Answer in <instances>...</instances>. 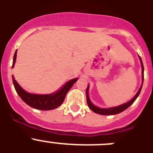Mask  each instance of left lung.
Returning <instances> with one entry per match:
<instances>
[{"instance_id": "8db88e82", "label": "left lung", "mask_w": 153, "mask_h": 153, "mask_svg": "<svg viewBox=\"0 0 153 153\" xmlns=\"http://www.w3.org/2000/svg\"><path fill=\"white\" fill-rule=\"evenodd\" d=\"M140 61H141V64H142V76H143V79H144V75H143V72H144V67H143V61H142L141 57L140 56ZM143 83H142L141 86H140V90L139 91L137 92V93L136 94L133 98L130 101H129L126 103H124L121 106H116V107H113V108H109V109H101V108H99L93 105V103L91 102V101L90 100V99H89V96H88V89L89 86H87V88H86V101H87V104H88V106L90 107V109H91L92 111H93L94 113H98V114L100 115H115V114H118V113H121V112L124 111L125 109H126L127 108L129 107V106H131L133 102L136 100V98L138 97V96L140 95V91H141L142 86H143Z\"/></svg>"}]
</instances>
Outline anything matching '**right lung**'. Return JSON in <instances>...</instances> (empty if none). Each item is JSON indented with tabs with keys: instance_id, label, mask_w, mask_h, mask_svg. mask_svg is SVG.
Here are the masks:
<instances>
[{
	"instance_id": "right-lung-1",
	"label": "right lung",
	"mask_w": 153,
	"mask_h": 153,
	"mask_svg": "<svg viewBox=\"0 0 153 153\" xmlns=\"http://www.w3.org/2000/svg\"><path fill=\"white\" fill-rule=\"evenodd\" d=\"M16 57H17V51L13 56L12 67H13V65L15 63ZM12 79H13L14 88H15L19 97L22 99V100L31 107L40 109V110H51V109H56L58 106H60L64 101L65 97L67 95V92L70 90L74 83L77 80V78L71 79L63 86L61 90H60L56 93H53V94L36 95V94H31V93L24 91L15 80L13 76H12Z\"/></svg>"
}]
</instances>
